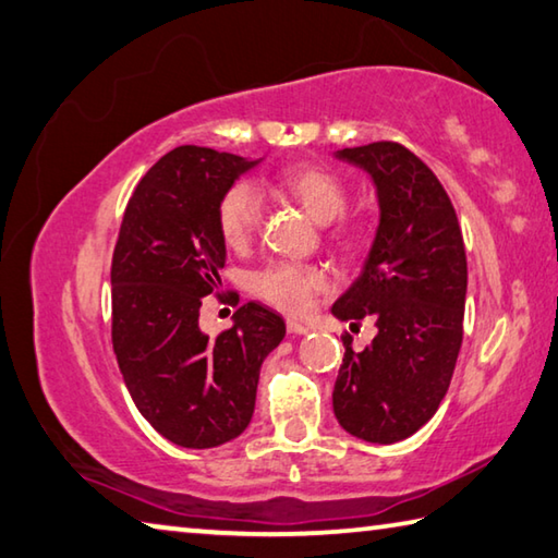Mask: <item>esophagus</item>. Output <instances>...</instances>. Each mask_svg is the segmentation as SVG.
<instances>
[{"mask_svg":"<svg viewBox=\"0 0 558 558\" xmlns=\"http://www.w3.org/2000/svg\"><path fill=\"white\" fill-rule=\"evenodd\" d=\"M287 330L291 336H306L311 328L304 326V324H299V320H287Z\"/></svg>","mask_w":558,"mask_h":558,"instance_id":"1","label":"esophagus"}]
</instances>
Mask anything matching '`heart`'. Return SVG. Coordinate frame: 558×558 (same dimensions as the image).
Wrapping results in <instances>:
<instances>
[{
  "label": "heart",
  "mask_w": 558,
  "mask_h": 558,
  "mask_svg": "<svg viewBox=\"0 0 558 558\" xmlns=\"http://www.w3.org/2000/svg\"><path fill=\"white\" fill-rule=\"evenodd\" d=\"M271 191L296 201L311 218L328 228V242L340 254L355 257L369 242V228L365 220L345 218L348 189L333 171L314 163H294L281 169L271 181ZM264 215L262 195L247 181L232 183L220 195L218 228L222 240L232 250H242L259 232ZM328 274L314 264L277 262L269 264L254 277V291L267 304L287 314H306L318 294L328 289Z\"/></svg>",
  "instance_id": "1"
}]
</instances>
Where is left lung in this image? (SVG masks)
I'll return each mask as SVG.
<instances>
[{"mask_svg": "<svg viewBox=\"0 0 558 558\" xmlns=\"http://www.w3.org/2000/svg\"><path fill=\"white\" fill-rule=\"evenodd\" d=\"M338 159L373 175L379 228L363 274L333 304L353 330L363 318L377 328L360 353L345 333L333 412L348 434L395 444L436 414L451 385L463 343L465 244L441 181L407 146L373 142Z\"/></svg>", "mask_w": 558, "mask_h": 558, "instance_id": "obj_1", "label": "left lung"}]
</instances>
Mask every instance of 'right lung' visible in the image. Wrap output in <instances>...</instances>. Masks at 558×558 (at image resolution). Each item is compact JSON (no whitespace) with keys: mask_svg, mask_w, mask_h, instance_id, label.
I'll return each mask as SVG.
<instances>
[{"mask_svg":"<svg viewBox=\"0 0 558 558\" xmlns=\"http://www.w3.org/2000/svg\"><path fill=\"white\" fill-rule=\"evenodd\" d=\"M257 163L193 144L169 151L136 183L114 244L117 365L140 414L183 448L228 444L247 428L259 367L287 333L257 301L215 338L198 326L225 267L220 195Z\"/></svg>","mask_w":558,"mask_h":558,"instance_id":"add662e5","label":"right lung"}]
</instances>
